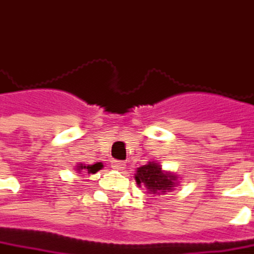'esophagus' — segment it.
Segmentation results:
<instances>
[{
  "mask_svg": "<svg viewBox=\"0 0 254 254\" xmlns=\"http://www.w3.org/2000/svg\"><path fill=\"white\" fill-rule=\"evenodd\" d=\"M112 168L114 169H122V168H125V163L121 160H112Z\"/></svg>",
  "mask_w": 254,
  "mask_h": 254,
  "instance_id": "1",
  "label": "esophagus"
}]
</instances>
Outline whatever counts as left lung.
Here are the masks:
<instances>
[{
  "label": "left lung",
  "mask_w": 254,
  "mask_h": 254,
  "mask_svg": "<svg viewBox=\"0 0 254 254\" xmlns=\"http://www.w3.org/2000/svg\"><path fill=\"white\" fill-rule=\"evenodd\" d=\"M135 179L139 186L143 185L148 189V193L153 194L172 192L178 185V176L171 172L162 171V166L155 162H149L138 168Z\"/></svg>",
  "instance_id": "obj_1"
}]
</instances>
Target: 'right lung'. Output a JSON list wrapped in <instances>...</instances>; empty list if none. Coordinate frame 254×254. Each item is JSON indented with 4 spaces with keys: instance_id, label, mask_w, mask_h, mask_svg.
<instances>
[{
    "instance_id": "add662e5",
    "label": "right lung",
    "mask_w": 254,
    "mask_h": 254,
    "mask_svg": "<svg viewBox=\"0 0 254 254\" xmlns=\"http://www.w3.org/2000/svg\"><path fill=\"white\" fill-rule=\"evenodd\" d=\"M102 168H104L102 162H98V163H95V165H82V163H79V165L76 166V171L86 172V173H96V172L99 171V169H102Z\"/></svg>"
}]
</instances>
